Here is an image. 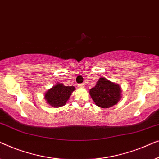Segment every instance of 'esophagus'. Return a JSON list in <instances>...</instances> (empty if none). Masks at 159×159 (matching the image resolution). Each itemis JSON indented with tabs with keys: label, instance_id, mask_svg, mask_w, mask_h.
I'll use <instances>...</instances> for the list:
<instances>
[{
	"label": "esophagus",
	"instance_id": "esophagus-1",
	"mask_svg": "<svg viewBox=\"0 0 159 159\" xmlns=\"http://www.w3.org/2000/svg\"><path fill=\"white\" fill-rule=\"evenodd\" d=\"M84 87V84H78V88H83Z\"/></svg>",
	"mask_w": 159,
	"mask_h": 159
}]
</instances>
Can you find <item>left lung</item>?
<instances>
[{
    "instance_id": "left-lung-1",
    "label": "left lung",
    "mask_w": 159,
    "mask_h": 159,
    "mask_svg": "<svg viewBox=\"0 0 159 159\" xmlns=\"http://www.w3.org/2000/svg\"><path fill=\"white\" fill-rule=\"evenodd\" d=\"M89 93L95 103L103 108L116 105L121 98L120 86L103 77L100 78L96 85L91 88Z\"/></svg>"
}]
</instances>
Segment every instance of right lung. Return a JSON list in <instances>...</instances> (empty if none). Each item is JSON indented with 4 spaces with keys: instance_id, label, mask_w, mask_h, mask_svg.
Segmentation results:
<instances>
[{
    "instance_id": "1",
    "label": "right lung",
    "mask_w": 159,
    "mask_h": 159,
    "mask_svg": "<svg viewBox=\"0 0 159 159\" xmlns=\"http://www.w3.org/2000/svg\"><path fill=\"white\" fill-rule=\"evenodd\" d=\"M75 90V88L74 86H65L58 82L45 93V99L53 107H61L66 103Z\"/></svg>"
}]
</instances>
